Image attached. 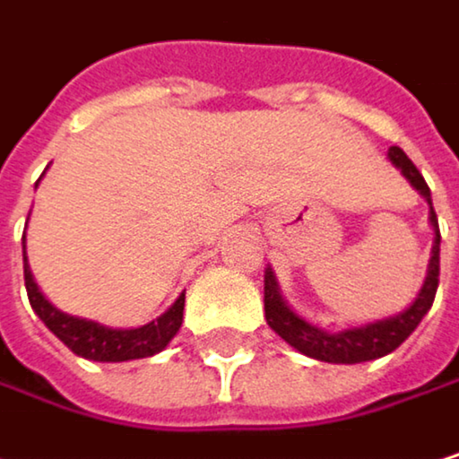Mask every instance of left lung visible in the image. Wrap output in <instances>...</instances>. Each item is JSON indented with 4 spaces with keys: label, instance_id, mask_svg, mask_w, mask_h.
Here are the masks:
<instances>
[{
    "label": "left lung",
    "instance_id": "1",
    "mask_svg": "<svg viewBox=\"0 0 459 459\" xmlns=\"http://www.w3.org/2000/svg\"><path fill=\"white\" fill-rule=\"evenodd\" d=\"M390 160L403 171V177L428 198L430 204V222L436 228V245H433V258H430V269H428V280L417 296V301L403 312L395 315L390 320H379L371 323L366 328H350V331H339V333H325L315 325H309L307 320H301L296 312H290V307L282 301L280 290H277V280L272 272H266V288H264V304H266V320L272 325V331H277L290 347H296L299 352L323 360V363H366V360H377L390 355L393 350H398L411 333L414 328L422 323V317L430 312L436 290H438V272H441V234H438V220L433 212V198H430V187L425 182V177L420 174V169L411 163V158L401 150V147H390Z\"/></svg>",
    "mask_w": 459,
    "mask_h": 459
}]
</instances>
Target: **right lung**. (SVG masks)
Here are the masks:
<instances>
[{
  "instance_id": "obj_1",
  "label": "right lung",
  "mask_w": 459,
  "mask_h": 459,
  "mask_svg": "<svg viewBox=\"0 0 459 459\" xmlns=\"http://www.w3.org/2000/svg\"><path fill=\"white\" fill-rule=\"evenodd\" d=\"M23 280H26V293L31 301V309L39 315V320L80 358L85 360H99V363H120V360H136V358H150L155 352H160L174 333L182 325V309H185V293L174 301V307L160 315L158 320H152L150 325L142 328H131V331H115V328H104L99 323L91 320H80V317H69L64 312H58L50 301H45V296L37 290L34 277L29 272V264L23 258Z\"/></svg>"
}]
</instances>
